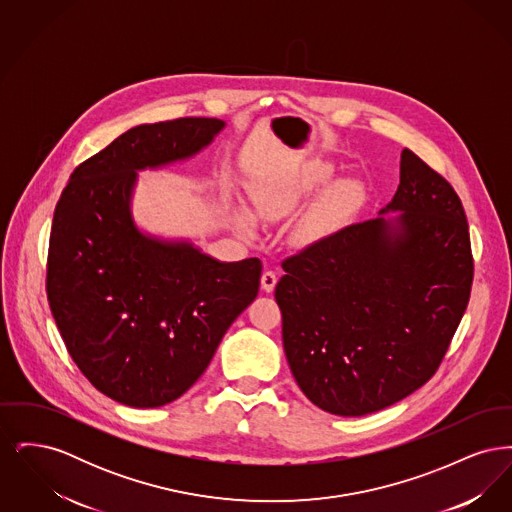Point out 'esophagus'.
<instances>
[{"instance_id":"obj_1","label":"esophagus","mask_w":512,"mask_h":512,"mask_svg":"<svg viewBox=\"0 0 512 512\" xmlns=\"http://www.w3.org/2000/svg\"><path fill=\"white\" fill-rule=\"evenodd\" d=\"M276 282H278L276 272H272V270H265V272H263V276H261V288H263L265 292H274Z\"/></svg>"}]
</instances>
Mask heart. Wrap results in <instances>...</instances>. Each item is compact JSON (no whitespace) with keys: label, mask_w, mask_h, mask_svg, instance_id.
Returning <instances> with one entry per match:
<instances>
[{"label":"heart","mask_w":512,"mask_h":512,"mask_svg":"<svg viewBox=\"0 0 512 512\" xmlns=\"http://www.w3.org/2000/svg\"><path fill=\"white\" fill-rule=\"evenodd\" d=\"M332 176L334 167L324 161H313L293 171L278 172L249 190L253 214L261 222H278L286 219L309 197L322 190L332 180ZM347 203L349 190L345 186L332 188L318 201L317 207L295 226V240L301 244L317 240L334 220L341 217ZM234 224L247 238H253L257 234V224L244 207L234 209Z\"/></svg>","instance_id":"b5f03b06"}]
</instances>
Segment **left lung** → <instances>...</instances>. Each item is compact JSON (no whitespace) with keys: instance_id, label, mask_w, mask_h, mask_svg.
Instances as JSON below:
<instances>
[{"instance_id":"obj_1","label":"left lung","mask_w":512,"mask_h":512,"mask_svg":"<svg viewBox=\"0 0 512 512\" xmlns=\"http://www.w3.org/2000/svg\"><path fill=\"white\" fill-rule=\"evenodd\" d=\"M282 268L274 297L297 386L326 413H376L434 376L466 311L474 261L463 203L403 149L397 192L376 219Z\"/></svg>"}]
</instances>
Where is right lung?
Wrapping results in <instances>:
<instances>
[{
	"label": "right lung",
	"mask_w": 512,
	"mask_h": 512,
	"mask_svg": "<svg viewBox=\"0 0 512 512\" xmlns=\"http://www.w3.org/2000/svg\"><path fill=\"white\" fill-rule=\"evenodd\" d=\"M226 122L140 124L78 165L57 201L48 301L69 355L96 390L153 409L190 390L259 293L257 257L222 263L188 240L138 228V171L186 161Z\"/></svg>",
	"instance_id": "1"
}]
</instances>
